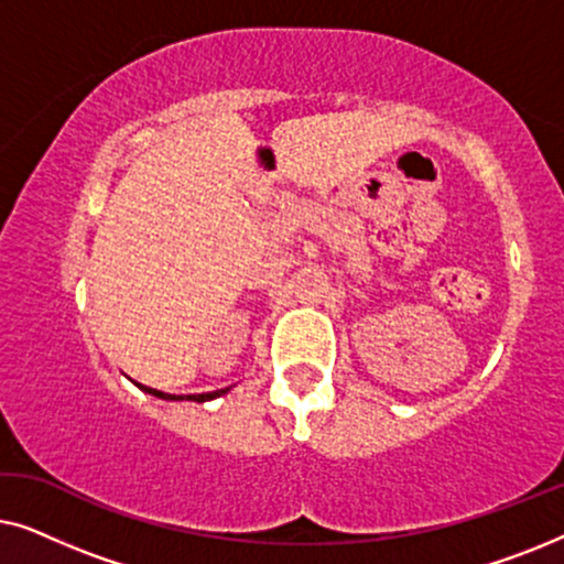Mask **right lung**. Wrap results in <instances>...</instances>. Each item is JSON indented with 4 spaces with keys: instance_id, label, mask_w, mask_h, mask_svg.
Segmentation results:
<instances>
[{
    "instance_id": "1",
    "label": "right lung",
    "mask_w": 564,
    "mask_h": 564,
    "mask_svg": "<svg viewBox=\"0 0 564 564\" xmlns=\"http://www.w3.org/2000/svg\"><path fill=\"white\" fill-rule=\"evenodd\" d=\"M138 384V382H135ZM138 388H141L143 392H149V395H156V398H161V400H195V403H205V400H213V398H220V395H226L228 392V388L226 390H215V392H203V395H172V392H161V390H153V388H145V384H138Z\"/></svg>"
}]
</instances>
